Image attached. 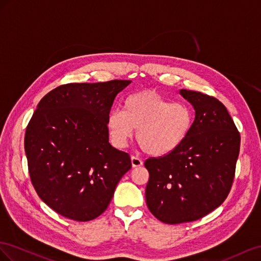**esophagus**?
Listing matches in <instances>:
<instances>
[{
  "label": "esophagus",
  "instance_id": "obj_1",
  "mask_svg": "<svg viewBox=\"0 0 261 261\" xmlns=\"http://www.w3.org/2000/svg\"><path fill=\"white\" fill-rule=\"evenodd\" d=\"M131 164H132V167H141L143 165V162L141 161L140 159H138L137 156H132L131 158Z\"/></svg>",
  "mask_w": 261,
  "mask_h": 261
}]
</instances>
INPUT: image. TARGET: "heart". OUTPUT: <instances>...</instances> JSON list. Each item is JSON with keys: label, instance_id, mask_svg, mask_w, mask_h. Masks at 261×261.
<instances>
[{"label": "heart", "instance_id": "1", "mask_svg": "<svg viewBox=\"0 0 261 261\" xmlns=\"http://www.w3.org/2000/svg\"><path fill=\"white\" fill-rule=\"evenodd\" d=\"M193 122V111L185 102H172L153 91L131 94L123 102V111L111 110L107 128L111 142L125 147L136 131L143 151L164 156L175 151L187 139Z\"/></svg>", "mask_w": 261, "mask_h": 261}]
</instances>
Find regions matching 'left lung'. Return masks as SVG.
Segmentation results:
<instances>
[{
    "label": "left lung",
    "mask_w": 261,
    "mask_h": 261,
    "mask_svg": "<svg viewBox=\"0 0 261 261\" xmlns=\"http://www.w3.org/2000/svg\"><path fill=\"white\" fill-rule=\"evenodd\" d=\"M195 109L189 135L175 151L150 158L145 199L166 224L203 218L226 199L235 176L241 136L223 103L212 96L180 89Z\"/></svg>",
    "instance_id": "obj_1"
}]
</instances>
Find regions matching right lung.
Listing matches in <instances>:
<instances>
[{"label":"right lung","mask_w":261,"mask_h":261,"mask_svg":"<svg viewBox=\"0 0 261 261\" xmlns=\"http://www.w3.org/2000/svg\"><path fill=\"white\" fill-rule=\"evenodd\" d=\"M131 81L71 83L39 101L25 135L28 170L36 192L52 210L86 222L105 212L128 153L109 143L107 116Z\"/></svg>","instance_id":"1"}]
</instances>
